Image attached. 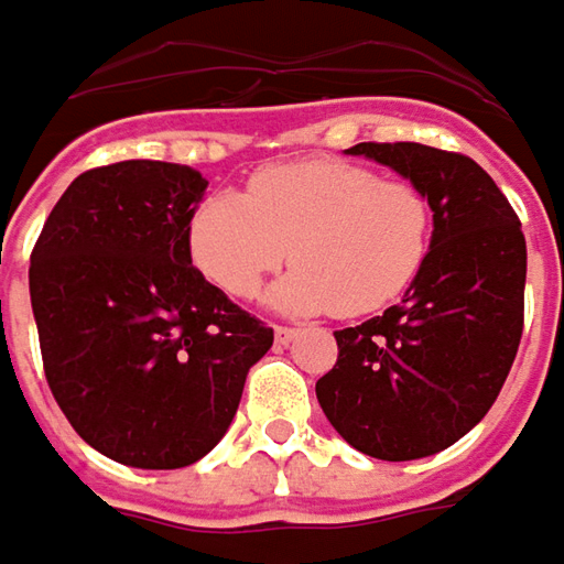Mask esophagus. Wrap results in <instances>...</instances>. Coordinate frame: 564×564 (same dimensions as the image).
<instances>
[{"label":"esophagus","instance_id":"esophagus-1","mask_svg":"<svg viewBox=\"0 0 564 564\" xmlns=\"http://www.w3.org/2000/svg\"><path fill=\"white\" fill-rule=\"evenodd\" d=\"M296 327H278V330H274V336H278V343H281V346H290V343H293V339H296Z\"/></svg>","mask_w":564,"mask_h":564}]
</instances>
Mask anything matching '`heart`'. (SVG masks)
<instances>
[{
    "instance_id": "heart-1",
    "label": "heart",
    "mask_w": 564,
    "mask_h": 564,
    "mask_svg": "<svg viewBox=\"0 0 564 564\" xmlns=\"http://www.w3.org/2000/svg\"><path fill=\"white\" fill-rule=\"evenodd\" d=\"M432 203L408 178L346 160L256 172L247 194H209L187 225L191 256L218 290L252 299L271 271L299 262L271 299L290 312L358 317L386 308L423 271Z\"/></svg>"
}]
</instances>
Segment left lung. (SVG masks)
<instances>
[{"instance_id": "left-lung-1", "label": "left lung", "mask_w": 564, "mask_h": 564, "mask_svg": "<svg viewBox=\"0 0 564 564\" xmlns=\"http://www.w3.org/2000/svg\"><path fill=\"white\" fill-rule=\"evenodd\" d=\"M432 203V243L401 305L336 330L339 358L314 392L333 429L367 457L420 459L491 411L524 327L522 221L473 156L416 141H361Z\"/></svg>"}]
</instances>
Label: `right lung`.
<instances>
[{
	"label": "right lung",
	"mask_w": 564,
	"mask_h": 564,
	"mask_svg": "<svg viewBox=\"0 0 564 564\" xmlns=\"http://www.w3.org/2000/svg\"><path fill=\"white\" fill-rule=\"evenodd\" d=\"M206 178L122 160L83 172L30 252L42 367L83 442L138 469H182L231 426L274 330L191 265Z\"/></svg>",
	"instance_id": "add662e5"
}]
</instances>
